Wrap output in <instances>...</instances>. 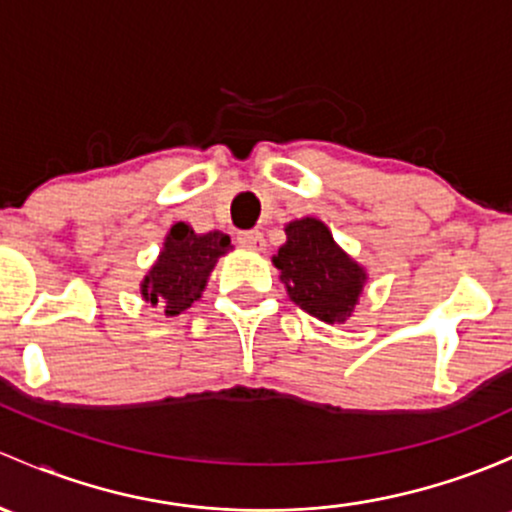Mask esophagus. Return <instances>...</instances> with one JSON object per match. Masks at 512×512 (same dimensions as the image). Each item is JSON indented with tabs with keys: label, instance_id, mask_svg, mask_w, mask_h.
Wrapping results in <instances>:
<instances>
[{
	"label": "esophagus",
	"instance_id": "34e87169",
	"mask_svg": "<svg viewBox=\"0 0 512 512\" xmlns=\"http://www.w3.org/2000/svg\"><path fill=\"white\" fill-rule=\"evenodd\" d=\"M238 242L247 250H262L265 247V235L260 230H242V233H238Z\"/></svg>",
	"mask_w": 512,
	"mask_h": 512
}]
</instances>
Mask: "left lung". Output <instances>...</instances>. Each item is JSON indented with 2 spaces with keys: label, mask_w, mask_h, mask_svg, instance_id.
<instances>
[{
  "label": "left lung",
  "mask_w": 512,
  "mask_h": 512,
  "mask_svg": "<svg viewBox=\"0 0 512 512\" xmlns=\"http://www.w3.org/2000/svg\"><path fill=\"white\" fill-rule=\"evenodd\" d=\"M274 267L294 304L326 324H343L351 316L365 282V272L316 218L287 225V242L279 247Z\"/></svg>",
  "instance_id": "1"
}]
</instances>
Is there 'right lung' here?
<instances>
[{
  "label": "right lung",
  "mask_w": 512,
  "mask_h": 512,
  "mask_svg": "<svg viewBox=\"0 0 512 512\" xmlns=\"http://www.w3.org/2000/svg\"><path fill=\"white\" fill-rule=\"evenodd\" d=\"M230 247V238L220 230L196 235L191 225H171L166 235L157 265L149 270L142 282L144 299L152 304H164L166 316H176L186 311L201 297L206 279Z\"/></svg>",
  "instance_id": "right-lung-1"
}]
</instances>
